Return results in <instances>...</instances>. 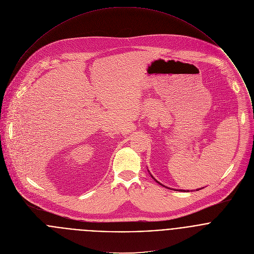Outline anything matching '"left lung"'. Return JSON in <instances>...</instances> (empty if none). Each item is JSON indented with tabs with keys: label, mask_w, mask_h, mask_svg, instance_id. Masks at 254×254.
<instances>
[{
	"label": "left lung",
	"mask_w": 254,
	"mask_h": 254,
	"mask_svg": "<svg viewBox=\"0 0 254 254\" xmlns=\"http://www.w3.org/2000/svg\"><path fill=\"white\" fill-rule=\"evenodd\" d=\"M151 177H152V178H153V176H152V175H151ZM153 179H154V178H153ZM154 180H155V181H156V182H157V183H158V184H160V185H161V186H163V185H162V184H161V183H159V182H158V181H157V180H156V179H154ZM198 190H199V189H198ZM183 190H181V191H183ZM185 191H186V190H185Z\"/></svg>",
	"instance_id": "obj_1"
}]
</instances>
